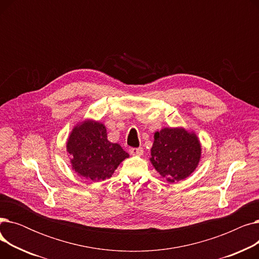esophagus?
I'll list each match as a JSON object with an SVG mask.
<instances>
[{"instance_id":"esophagus-1","label":"esophagus","mask_w":259,"mask_h":259,"mask_svg":"<svg viewBox=\"0 0 259 259\" xmlns=\"http://www.w3.org/2000/svg\"><path fill=\"white\" fill-rule=\"evenodd\" d=\"M129 152L132 154V155H142L144 150L142 147H139V148H130L129 149Z\"/></svg>"}]
</instances>
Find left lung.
<instances>
[{"label": "left lung", "mask_w": 259, "mask_h": 259, "mask_svg": "<svg viewBox=\"0 0 259 259\" xmlns=\"http://www.w3.org/2000/svg\"><path fill=\"white\" fill-rule=\"evenodd\" d=\"M197 138L184 129L165 128L154 134L151 162L162 178L174 183L191 174L200 158Z\"/></svg>", "instance_id": "8db88e82"}]
</instances>
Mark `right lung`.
Here are the masks:
<instances>
[{
  "label": "right lung",
  "instance_id": "1",
  "mask_svg": "<svg viewBox=\"0 0 259 259\" xmlns=\"http://www.w3.org/2000/svg\"><path fill=\"white\" fill-rule=\"evenodd\" d=\"M75 172L94 182L110 179L114 170L129 154L118 144L107 139L101 122L86 121L75 127L67 143Z\"/></svg>",
  "mask_w": 259,
  "mask_h": 259
}]
</instances>
